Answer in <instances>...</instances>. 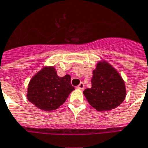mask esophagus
I'll list each match as a JSON object with an SVG mask.
<instances>
[{
	"mask_svg": "<svg viewBox=\"0 0 148 148\" xmlns=\"http://www.w3.org/2000/svg\"><path fill=\"white\" fill-rule=\"evenodd\" d=\"M77 88L80 89V90H83V89L84 88V83H82V82H81V83L79 84L78 86L77 87Z\"/></svg>",
	"mask_w": 148,
	"mask_h": 148,
	"instance_id": "34e87169",
	"label": "esophagus"
}]
</instances>
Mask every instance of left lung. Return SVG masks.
<instances>
[{"label": "left lung", "instance_id": "left-lung-1", "mask_svg": "<svg viewBox=\"0 0 148 148\" xmlns=\"http://www.w3.org/2000/svg\"><path fill=\"white\" fill-rule=\"evenodd\" d=\"M83 94L97 111L106 112L116 109L125 100L127 89L116 69L106 60H101L92 71V88L85 89Z\"/></svg>", "mask_w": 148, "mask_h": 148}]
</instances>
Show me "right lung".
<instances>
[{"instance_id": "obj_1", "label": "right lung", "mask_w": 148, "mask_h": 148, "mask_svg": "<svg viewBox=\"0 0 148 148\" xmlns=\"http://www.w3.org/2000/svg\"><path fill=\"white\" fill-rule=\"evenodd\" d=\"M71 80L69 74L60 77L54 66H44L30 80L27 99L41 110H56L74 90Z\"/></svg>"}]
</instances>
